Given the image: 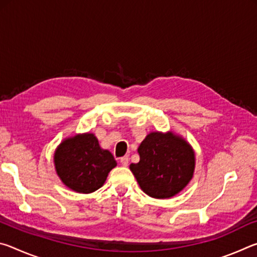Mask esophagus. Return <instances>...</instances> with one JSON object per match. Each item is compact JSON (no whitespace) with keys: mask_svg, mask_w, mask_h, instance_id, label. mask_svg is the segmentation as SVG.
Instances as JSON below:
<instances>
[{"mask_svg":"<svg viewBox=\"0 0 257 257\" xmlns=\"http://www.w3.org/2000/svg\"><path fill=\"white\" fill-rule=\"evenodd\" d=\"M128 162H129V158H128V156H123V158L120 159V163L122 164L123 167H127Z\"/></svg>","mask_w":257,"mask_h":257,"instance_id":"obj_1","label":"esophagus"}]
</instances>
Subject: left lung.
Segmentation results:
<instances>
[{
	"mask_svg": "<svg viewBox=\"0 0 257 257\" xmlns=\"http://www.w3.org/2000/svg\"><path fill=\"white\" fill-rule=\"evenodd\" d=\"M137 152L141 160L130 164V170L150 197L171 198L193 179L196 164L194 149L171 130L150 133Z\"/></svg>",
	"mask_w": 257,
	"mask_h": 257,
	"instance_id": "left-lung-1",
	"label": "left lung"
}]
</instances>
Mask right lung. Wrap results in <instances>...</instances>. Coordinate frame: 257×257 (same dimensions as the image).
Instances as JSON below:
<instances>
[{
    "mask_svg": "<svg viewBox=\"0 0 257 257\" xmlns=\"http://www.w3.org/2000/svg\"><path fill=\"white\" fill-rule=\"evenodd\" d=\"M54 167L69 189L90 194L104 185L116 162L110 151L103 150L92 133L64 138L54 152Z\"/></svg>",
    "mask_w": 257,
    "mask_h": 257,
    "instance_id": "obj_1",
    "label": "right lung"
}]
</instances>
